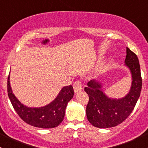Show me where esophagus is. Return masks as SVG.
Masks as SVG:
<instances>
[{
	"label": "esophagus",
	"mask_w": 148,
	"mask_h": 148,
	"mask_svg": "<svg viewBox=\"0 0 148 148\" xmlns=\"http://www.w3.org/2000/svg\"><path fill=\"white\" fill-rule=\"evenodd\" d=\"M73 86H74V90L76 93L82 90V84L81 82L79 81L75 82L74 83Z\"/></svg>",
	"instance_id": "1"
}]
</instances>
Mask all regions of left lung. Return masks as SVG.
Instances as JSON below:
<instances>
[{
	"mask_svg": "<svg viewBox=\"0 0 148 148\" xmlns=\"http://www.w3.org/2000/svg\"><path fill=\"white\" fill-rule=\"evenodd\" d=\"M125 65L132 74L129 93L121 99H112L101 90L102 85L93 79L87 83L84 91L89 95L86 113L89 122L99 128L115 127L124 122L134 110L142 89V77L138 58L127 47Z\"/></svg>",
	"mask_w": 148,
	"mask_h": 148,
	"instance_id": "1",
	"label": "left lung"
}]
</instances>
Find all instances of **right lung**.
Masks as SVG:
<instances>
[{"label":"right lung","mask_w":148,"mask_h":148,"mask_svg":"<svg viewBox=\"0 0 148 148\" xmlns=\"http://www.w3.org/2000/svg\"><path fill=\"white\" fill-rule=\"evenodd\" d=\"M7 86L8 97L19 117L28 125L40 128H53L59 125L64 117L67 104L74 94L71 85L64 86L53 102L44 107L34 108L23 105L15 97L10 85V76Z\"/></svg>","instance_id":"obj_1"}]
</instances>
